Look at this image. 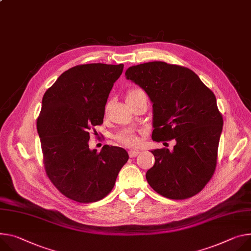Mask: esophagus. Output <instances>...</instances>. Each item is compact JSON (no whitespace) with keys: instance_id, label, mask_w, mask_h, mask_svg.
I'll return each instance as SVG.
<instances>
[{"instance_id":"1","label":"esophagus","mask_w":251,"mask_h":251,"mask_svg":"<svg viewBox=\"0 0 251 251\" xmlns=\"http://www.w3.org/2000/svg\"><path fill=\"white\" fill-rule=\"evenodd\" d=\"M128 153H129V156L132 158V157L137 156L140 153V151L139 150H130Z\"/></svg>"}]
</instances>
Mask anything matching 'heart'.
Returning <instances> with one entry per match:
<instances>
[{"label": "heart", "instance_id": "heart-1", "mask_svg": "<svg viewBox=\"0 0 251 251\" xmlns=\"http://www.w3.org/2000/svg\"><path fill=\"white\" fill-rule=\"evenodd\" d=\"M142 91L141 90H139V89H133V90H130L129 92H128V94H127V96H126V100H127V102L129 101V100H131L135 95H137V94H139V93H141ZM107 108H108V105H106V110H107ZM116 139L119 141V142H121V143H123V144H125V145H127V146H136V145H138L139 144V138L137 137V136H135L134 134H132L131 132H129V131H123V132H121L120 134H118L117 136H116Z\"/></svg>", "mask_w": 251, "mask_h": 251}]
</instances>
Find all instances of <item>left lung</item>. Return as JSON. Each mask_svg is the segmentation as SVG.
<instances>
[{"label":"left lung","mask_w":251,"mask_h":251,"mask_svg":"<svg viewBox=\"0 0 251 251\" xmlns=\"http://www.w3.org/2000/svg\"><path fill=\"white\" fill-rule=\"evenodd\" d=\"M125 76L153 104L152 139L176 141L171 151L151 150L155 164L146 172L149 185L170 199L195 195L214 173L223 126L212 91L188 68L165 62L129 67Z\"/></svg>","instance_id":"8db88e82"}]
</instances>
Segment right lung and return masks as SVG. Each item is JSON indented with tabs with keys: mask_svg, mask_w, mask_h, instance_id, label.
I'll return each mask as SVG.
<instances>
[{
	"mask_svg": "<svg viewBox=\"0 0 251 251\" xmlns=\"http://www.w3.org/2000/svg\"><path fill=\"white\" fill-rule=\"evenodd\" d=\"M124 65H78L46 91L37 120L44 165L56 188L81 203L104 198L129 155L121 147L89 148L91 128L101 125L105 105Z\"/></svg>",
	"mask_w": 251,
	"mask_h": 251,
	"instance_id": "right-lung-1",
	"label": "right lung"
}]
</instances>
